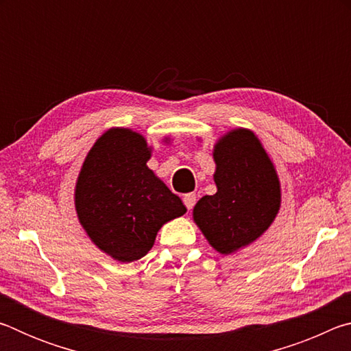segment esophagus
I'll use <instances>...</instances> for the list:
<instances>
[{"label": "esophagus", "mask_w": 351, "mask_h": 351, "mask_svg": "<svg viewBox=\"0 0 351 351\" xmlns=\"http://www.w3.org/2000/svg\"><path fill=\"white\" fill-rule=\"evenodd\" d=\"M182 201H184V206L190 210L195 206V203H197V197H195V193H186L182 197Z\"/></svg>", "instance_id": "1"}]
</instances>
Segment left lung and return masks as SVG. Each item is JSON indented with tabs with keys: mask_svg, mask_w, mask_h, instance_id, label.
I'll list each match as a JSON object with an SVG mask.
<instances>
[{
	"mask_svg": "<svg viewBox=\"0 0 351 351\" xmlns=\"http://www.w3.org/2000/svg\"><path fill=\"white\" fill-rule=\"evenodd\" d=\"M215 195L193 207V221L219 254H234L269 228L280 209V181L251 130L237 128L213 147Z\"/></svg>",
	"mask_w": 351,
	"mask_h": 351,
	"instance_id": "1",
	"label": "left lung"
}]
</instances>
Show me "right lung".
<instances>
[{
  "instance_id": "1",
  "label": "right lung",
  "mask_w": 351,
  "mask_h": 351,
  "mask_svg": "<svg viewBox=\"0 0 351 351\" xmlns=\"http://www.w3.org/2000/svg\"><path fill=\"white\" fill-rule=\"evenodd\" d=\"M142 134L111 128L86 154L75 182V210L100 251L130 263L150 251L158 230L187 212L180 197L147 167Z\"/></svg>"
}]
</instances>
